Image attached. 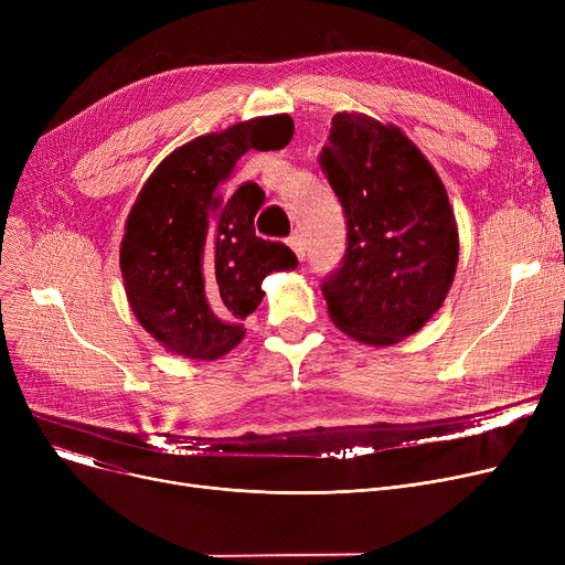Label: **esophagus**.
I'll return each instance as SVG.
<instances>
[{"label":"esophagus","mask_w":565,"mask_h":565,"mask_svg":"<svg viewBox=\"0 0 565 565\" xmlns=\"http://www.w3.org/2000/svg\"><path fill=\"white\" fill-rule=\"evenodd\" d=\"M288 245H290V249L295 252V256H298L300 260H305V258H307V249H305V241H302V235L292 233V235L288 237Z\"/></svg>","instance_id":"esophagus-1"}]
</instances>
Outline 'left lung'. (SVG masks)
<instances>
[{
    "mask_svg": "<svg viewBox=\"0 0 565 565\" xmlns=\"http://www.w3.org/2000/svg\"><path fill=\"white\" fill-rule=\"evenodd\" d=\"M320 167L345 215L341 267L322 279L348 337L394 345L441 307L458 265V228L437 171L396 126L366 114L332 118Z\"/></svg>",
    "mask_w": 565,
    "mask_h": 565,
    "instance_id": "1",
    "label": "left lung"
}]
</instances>
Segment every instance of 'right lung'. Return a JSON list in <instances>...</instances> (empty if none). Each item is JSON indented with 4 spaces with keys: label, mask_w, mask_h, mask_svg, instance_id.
<instances>
[{
    "label": "right lung",
    "mask_w": 565,
    "mask_h": 565,
    "mask_svg": "<svg viewBox=\"0 0 565 565\" xmlns=\"http://www.w3.org/2000/svg\"><path fill=\"white\" fill-rule=\"evenodd\" d=\"M288 114L260 116L175 148L141 188L126 222L121 273L141 328L190 360H217L243 341L241 320L263 300L270 273L298 256L263 241L254 215L263 190L224 199L220 185L249 148L277 151L292 137Z\"/></svg>",
    "instance_id": "right-lung-1"
}]
</instances>
